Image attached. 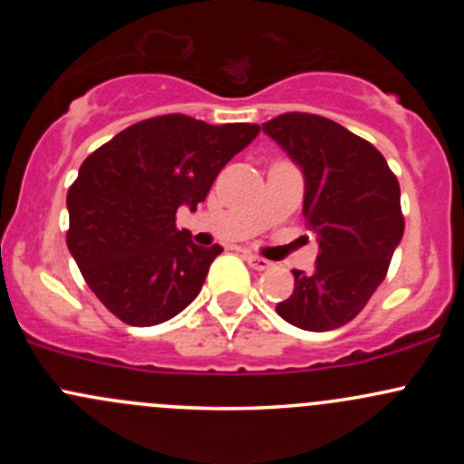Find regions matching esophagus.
<instances>
[{
  "label": "esophagus",
  "mask_w": 464,
  "mask_h": 464,
  "mask_svg": "<svg viewBox=\"0 0 464 464\" xmlns=\"http://www.w3.org/2000/svg\"><path fill=\"white\" fill-rule=\"evenodd\" d=\"M245 258H246V262H249V266H254V269H258V271H265V269H269V266H271V262L266 258H262V256L245 254Z\"/></svg>",
  "instance_id": "1"
}]
</instances>
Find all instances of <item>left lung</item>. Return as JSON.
<instances>
[{"mask_svg":"<svg viewBox=\"0 0 464 464\" xmlns=\"http://www.w3.org/2000/svg\"><path fill=\"white\" fill-rule=\"evenodd\" d=\"M305 177L303 215L319 236L314 271L294 269V292L276 312L327 332L353 321L386 278L404 236L400 181L372 143L325 116L287 111L262 125Z\"/></svg>","mask_w":464,"mask_h":464,"instance_id":"1","label":"left lung"}]
</instances>
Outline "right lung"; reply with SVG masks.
I'll use <instances>...</instances> for the list:
<instances>
[{
	"instance_id": "right-lung-1",
	"label": "right lung",
	"mask_w": 464,
	"mask_h": 464,
	"mask_svg": "<svg viewBox=\"0 0 464 464\" xmlns=\"http://www.w3.org/2000/svg\"><path fill=\"white\" fill-rule=\"evenodd\" d=\"M260 132L186 114L145 119L92 152L67 193V246L98 301L134 327L172 319L195 301L222 246L179 231V206L204 202L215 177Z\"/></svg>"
}]
</instances>
